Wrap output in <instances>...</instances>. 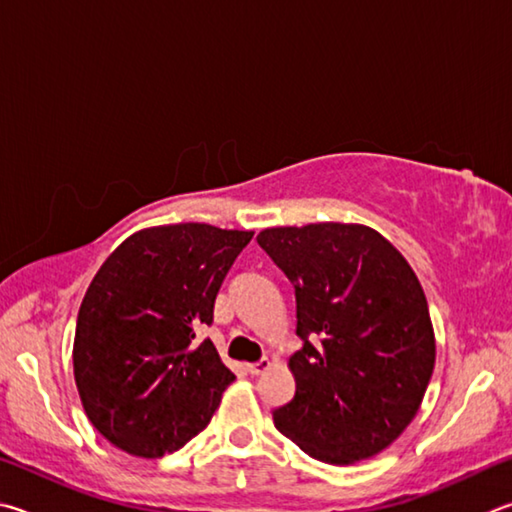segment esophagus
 I'll return each mask as SVG.
<instances>
[{"instance_id":"obj_1","label":"esophagus","mask_w":512,"mask_h":512,"mask_svg":"<svg viewBox=\"0 0 512 512\" xmlns=\"http://www.w3.org/2000/svg\"><path fill=\"white\" fill-rule=\"evenodd\" d=\"M267 369H270V360H267V357H263V360H258L254 364H247V373H251V375H261Z\"/></svg>"}]
</instances>
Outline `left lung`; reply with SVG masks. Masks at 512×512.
I'll list each match as a JSON object with an SVG mask.
<instances>
[{
    "mask_svg": "<svg viewBox=\"0 0 512 512\" xmlns=\"http://www.w3.org/2000/svg\"><path fill=\"white\" fill-rule=\"evenodd\" d=\"M297 297L294 398L274 425L312 459H371L418 414L436 344L425 292L400 251L364 224L258 233Z\"/></svg>",
    "mask_w": 512,
    "mask_h": 512,
    "instance_id": "1",
    "label": "left lung"
}]
</instances>
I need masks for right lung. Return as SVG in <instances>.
Listing matches in <instances>:
<instances>
[{
  "label": "right lung",
  "mask_w": 512,
  "mask_h": 512,
  "mask_svg": "<svg viewBox=\"0 0 512 512\" xmlns=\"http://www.w3.org/2000/svg\"><path fill=\"white\" fill-rule=\"evenodd\" d=\"M251 236L200 222L143 229L96 272L76 321L74 378L114 447L157 459L209 425L236 375L200 328Z\"/></svg>",
  "instance_id": "right-lung-1"
}]
</instances>
